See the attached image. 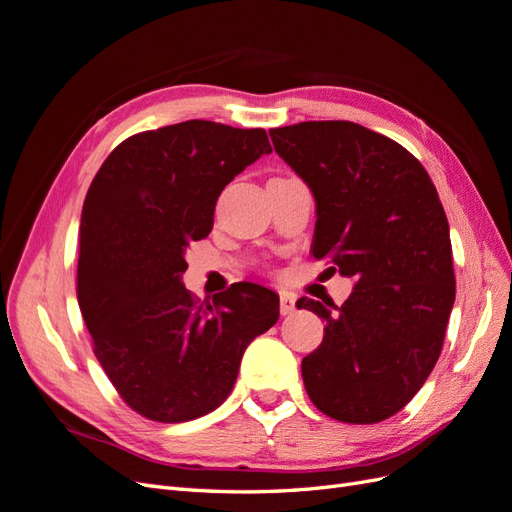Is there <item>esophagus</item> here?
<instances>
[{"mask_svg": "<svg viewBox=\"0 0 512 512\" xmlns=\"http://www.w3.org/2000/svg\"><path fill=\"white\" fill-rule=\"evenodd\" d=\"M297 299H294V294H290V292H282L280 294V314L282 316H290L294 309H297Z\"/></svg>", "mask_w": 512, "mask_h": 512, "instance_id": "esophagus-1", "label": "esophagus"}]
</instances>
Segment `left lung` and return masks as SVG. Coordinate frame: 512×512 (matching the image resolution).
<instances>
[{
    "label": "left lung",
    "instance_id": "obj_1",
    "mask_svg": "<svg viewBox=\"0 0 512 512\" xmlns=\"http://www.w3.org/2000/svg\"><path fill=\"white\" fill-rule=\"evenodd\" d=\"M269 134L314 192V258L356 280L342 307L297 301L327 322L301 363L305 391L335 421L380 423L425 384L455 303L438 190L406 147L359 123L303 121Z\"/></svg>",
    "mask_w": 512,
    "mask_h": 512
}]
</instances>
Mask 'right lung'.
Segmentation results:
<instances>
[{
    "mask_svg": "<svg viewBox=\"0 0 512 512\" xmlns=\"http://www.w3.org/2000/svg\"><path fill=\"white\" fill-rule=\"evenodd\" d=\"M265 153L262 128L192 119L126 138L89 185L76 297L104 374L149 421L213 412L245 348L280 318L265 286L239 282L200 303L181 284L185 250L211 232L218 196Z\"/></svg>",
    "mask_w": 512,
    "mask_h": 512,
    "instance_id": "right-lung-1",
    "label": "right lung"
}]
</instances>
